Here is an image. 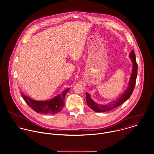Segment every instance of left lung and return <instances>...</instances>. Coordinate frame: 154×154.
Listing matches in <instances>:
<instances>
[{
    "instance_id": "left-lung-1",
    "label": "left lung",
    "mask_w": 154,
    "mask_h": 154,
    "mask_svg": "<svg viewBox=\"0 0 154 154\" xmlns=\"http://www.w3.org/2000/svg\"><path fill=\"white\" fill-rule=\"evenodd\" d=\"M131 61L133 63V66H132V72L131 75L130 80L128 84V87L127 88V90H125V91L120 96V97L117 99V101H112V103L105 104V105H101V104H98L95 103L94 101L91 98L90 95L87 93H86V101L87 104L88 106H90L93 111L98 112H104L108 111H110L112 109H114L117 107L121 106L122 103H124L125 101H127L132 94L134 87L136 83V79L137 76V70H138V65L136 61V57L134 54V50L131 51L130 54Z\"/></svg>"
}]
</instances>
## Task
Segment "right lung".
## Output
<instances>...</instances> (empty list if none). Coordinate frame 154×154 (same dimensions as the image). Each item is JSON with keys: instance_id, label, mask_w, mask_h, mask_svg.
<instances>
[{"instance_id": "add662e5", "label": "right lung", "mask_w": 154, "mask_h": 154, "mask_svg": "<svg viewBox=\"0 0 154 154\" xmlns=\"http://www.w3.org/2000/svg\"><path fill=\"white\" fill-rule=\"evenodd\" d=\"M70 88L65 90L61 94L58 95L53 99L48 101H36L30 98L29 97L22 94L27 104L38 113L56 114L63 109L64 106V98Z\"/></svg>"}]
</instances>
